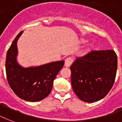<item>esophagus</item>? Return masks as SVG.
Wrapping results in <instances>:
<instances>
[{"mask_svg":"<svg viewBox=\"0 0 122 122\" xmlns=\"http://www.w3.org/2000/svg\"><path fill=\"white\" fill-rule=\"evenodd\" d=\"M73 63V59L71 57H69L65 59V66L66 67H70Z\"/></svg>","mask_w":122,"mask_h":122,"instance_id":"esophagus-1","label":"esophagus"}]
</instances>
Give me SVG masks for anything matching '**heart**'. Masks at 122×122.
<instances>
[{
  "label": "heart",
  "mask_w": 122,
  "mask_h": 122,
  "mask_svg": "<svg viewBox=\"0 0 122 122\" xmlns=\"http://www.w3.org/2000/svg\"><path fill=\"white\" fill-rule=\"evenodd\" d=\"M87 42V41L86 40H85V39H81V43H82V44H85Z\"/></svg>",
  "instance_id": "b5f03b06"
}]
</instances>
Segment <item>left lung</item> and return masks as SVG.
Segmentation results:
<instances>
[{
	"instance_id": "8db88e82",
	"label": "left lung",
	"mask_w": 122,
	"mask_h": 122,
	"mask_svg": "<svg viewBox=\"0 0 122 122\" xmlns=\"http://www.w3.org/2000/svg\"><path fill=\"white\" fill-rule=\"evenodd\" d=\"M70 70L71 86L78 98L96 102L104 98L113 85L117 56L113 50L91 51L76 57Z\"/></svg>"
}]
</instances>
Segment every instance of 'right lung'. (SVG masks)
I'll return each mask as SVG.
<instances>
[{"label":"right lung","instance_id":"obj_1","mask_svg":"<svg viewBox=\"0 0 122 122\" xmlns=\"http://www.w3.org/2000/svg\"><path fill=\"white\" fill-rule=\"evenodd\" d=\"M23 32L21 31L16 36L7 52V79L10 88L20 98L30 102H37L49 94L54 80L64 66L65 61L28 68L21 66L17 61V42Z\"/></svg>","mask_w":122,"mask_h":122}]
</instances>
